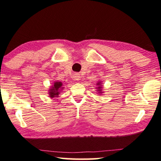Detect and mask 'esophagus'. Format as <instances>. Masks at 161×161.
Returning <instances> with one entry per match:
<instances>
[{"instance_id": "obj_1", "label": "esophagus", "mask_w": 161, "mask_h": 161, "mask_svg": "<svg viewBox=\"0 0 161 161\" xmlns=\"http://www.w3.org/2000/svg\"><path fill=\"white\" fill-rule=\"evenodd\" d=\"M74 78L76 81H79L80 80V75L78 74V73H75V75H74Z\"/></svg>"}]
</instances>
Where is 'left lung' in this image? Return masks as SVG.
Returning a JSON list of instances; mask_svg holds the SVG:
<instances>
[{"label": "left lung", "mask_w": 161, "mask_h": 161, "mask_svg": "<svg viewBox=\"0 0 161 161\" xmlns=\"http://www.w3.org/2000/svg\"><path fill=\"white\" fill-rule=\"evenodd\" d=\"M100 83H101V82H100V81H98V83H97V85L98 86H97L96 89H97V91H98L99 93H103L102 92V86H101V85H100V84H101Z\"/></svg>", "instance_id": "8db88e82"}]
</instances>
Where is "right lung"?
<instances>
[{
  "label": "right lung",
  "mask_w": 161,
  "mask_h": 161,
  "mask_svg": "<svg viewBox=\"0 0 161 161\" xmlns=\"http://www.w3.org/2000/svg\"><path fill=\"white\" fill-rule=\"evenodd\" d=\"M64 89L63 87V84L61 81H55L53 83V86L51 87V89L49 90V95L51 98H53L54 97L58 96V94H60V91Z\"/></svg>",
  "instance_id": "right-lung-1"
}]
</instances>
